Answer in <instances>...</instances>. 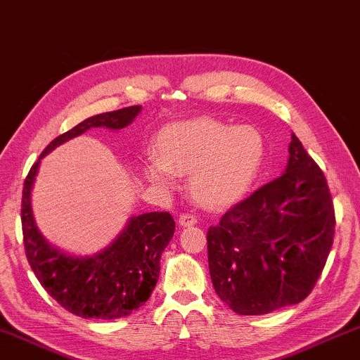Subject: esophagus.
<instances>
[{
  "label": "esophagus",
  "mask_w": 360,
  "mask_h": 360,
  "mask_svg": "<svg viewBox=\"0 0 360 360\" xmlns=\"http://www.w3.org/2000/svg\"><path fill=\"white\" fill-rule=\"evenodd\" d=\"M197 224V217L193 214H181L179 216V225L181 227H192V225Z\"/></svg>",
  "instance_id": "1"
}]
</instances>
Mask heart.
Instances as JSON below:
<instances>
[{"label":"heart","instance_id":"heart-1","mask_svg":"<svg viewBox=\"0 0 360 360\" xmlns=\"http://www.w3.org/2000/svg\"><path fill=\"white\" fill-rule=\"evenodd\" d=\"M157 154L143 160L150 184L168 191L176 174H191L188 191L197 203L222 210L238 203L257 181L265 158V138L252 125L195 119L163 127Z\"/></svg>","mask_w":360,"mask_h":360}]
</instances>
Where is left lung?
I'll return each instance as SVG.
<instances>
[{"label": "left lung", "mask_w": 360, "mask_h": 360, "mask_svg": "<svg viewBox=\"0 0 360 360\" xmlns=\"http://www.w3.org/2000/svg\"><path fill=\"white\" fill-rule=\"evenodd\" d=\"M335 212L324 173L294 133L284 173L210 227L216 294L236 314L257 316L300 303L330 252Z\"/></svg>", "instance_id": "obj_1"}]
</instances>
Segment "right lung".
I'll list each match as a JSON object with an SVG mask.
<instances>
[{
	"label": "right lung",
	"mask_w": 360,
	"mask_h": 360,
	"mask_svg": "<svg viewBox=\"0 0 360 360\" xmlns=\"http://www.w3.org/2000/svg\"><path fill=\"white\" fill-rule=\"evenodd\" d=\"M139 112L141 106H130L82 120L42 150L23 184L22 230L28 264L47 294L79 318L119 319L149 300L160 273L162 252L173 238L174 221L167 211L135 214L101 251L68 254L49 243L36 225L32 188L41 160L58 146L90 129H125Z\"/></svg>",
	"instance_id": "obj_1"
}]
</instances>
